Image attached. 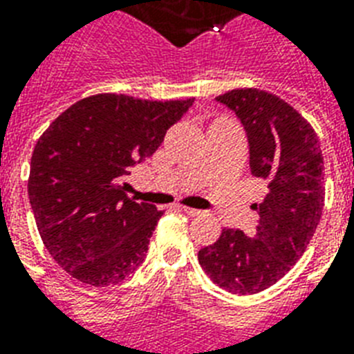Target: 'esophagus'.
<instances>
[{
    "label": "esophagus",
    "instance_id": "34e87169",
    "mask_svg": "<svg viewBox=\"0 0 354 354\" xmlns=\"http://www.w3.org/2000/svg\"><path fill=\"white\" fill-rule=\"evenodd\" d=\"M182 209L185 211V213H187L189 216H198V215H202V211H200V209H194V207H185V205H183Z\"/></svg>",
    "mask_w": 354,
    "mask_h": 354
}]
</instances>
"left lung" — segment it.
I'll list each match as a JSON object with an SVG mask.
<instances>
[{"label": "left lung", "instance_id": "1", "mask_svg": "<svg viewBox=\"0 0 354 354\" xmlns=\"http://www.w3.org/2000/svg\"><path fill=\"white\" fill-rule=\"evenodd\" d=\"M216 101L241 121L252 174L268 193L252 205L259 215L252 236L224 227L198 263L215 285L244 296L277 283L308 246L324 209V158L313 127L279 97L248 88Z\"/></svg>", "mask_w": 354, "mask_h": 354}]
</instances>
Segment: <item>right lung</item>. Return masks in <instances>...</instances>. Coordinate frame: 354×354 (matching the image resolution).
Masks as SVG:
<instances>
[{
    "label": "right lung",
    "mask_w": 354,
    "mask_h": 354,
    "mask_svg": "<svg viewBox=\"0 0 354 354\" xmlns=\"http://www.w3.org/2000/svg\"><path fill=\"white\" fill-rule=\"evenodd\" d=\"M193 102L101 93L41 133L30 158V207L47 252L75 279L118 285L141 266L163 211L128 198L124 178Z\"/></svg>",
    "instance_id": "right-lung-1"
}]
</instances>
